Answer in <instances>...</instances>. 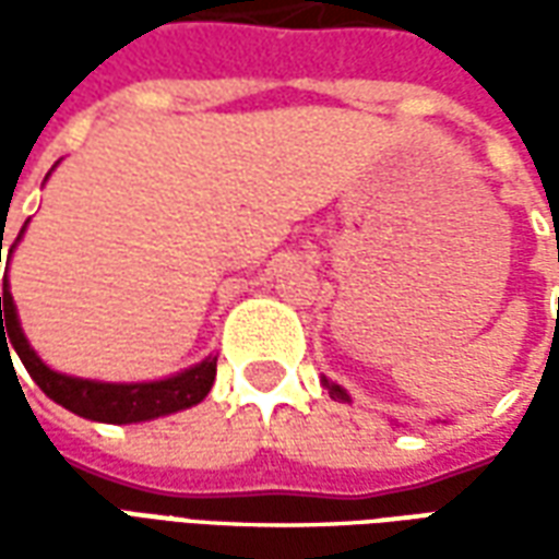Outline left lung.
<instances>
[{
	"mask_svg": "<svg viewBox=\"0 0 559 559\" xmlns=\"http://www.w3.org/2000/svg\"><path fill=\"white\" fill-rule=\"evenodd\" d=\"M326 386H329V383H326ZM329 395H332V399H338V401H350V399H347V392H344L341 386H329Z\"/></svg>",
	"mask_w": 559,
	"mask_h": 559,
	"instance_id": "8db88e82",
	"label": "left lung"
}]
</instances>
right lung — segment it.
<instances>
[{
    "instance_id": "1",
    "label": "right lung",
    "mask_w": 559,
    "mask_h": 559,
    "mask_svg": "<svg viewBox=\"0 0 559 559\" xmlns=\"http://www.w3.org/2000/svg\"><path fill=\"white\" fill-rule=\"evenodd\" d=\"M11 251H14V245H11ZM5 331L9 332L8 340L4 338ZM0 335L2 350H8V347L17 350L20 362L26 365L29 377L41 386L47 399H53L56 404H62L66 411L78 413L83 419L110 421V425L146 421L155 419V416L185 411V407H194V404L206 399L209 389L215 383V371H218V359H206L197 368H188L182 374L170 377V380H158V383H95V380L56 374L35 356L29 341L23 338L17 311H14V299H11V290H8V278L0 293Z\"/></svg>"
}]
</instances>
